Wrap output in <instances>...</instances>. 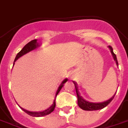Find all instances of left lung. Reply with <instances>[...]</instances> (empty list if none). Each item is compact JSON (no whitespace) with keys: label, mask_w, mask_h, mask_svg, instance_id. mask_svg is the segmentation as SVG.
Listing matches in <instances>:
<instances>
[{"label":"left lung","mask_w":128,"mask_h":128,"mask_svg":"<svg viewBox=\"0 0 128 128\" xmlns=\"http://www.w3.org/2000/svg\"><path fill=\"white\" fill-rule=\"evenodd\" d=\"M108 48L111 50V52H112V55H113V57L114 59V60L116 61V63L117 64V65L118 66V61H117V58H116V55L114 51H113V48H112V46H108ZM74 85H75L76 88V94H77V97H78V104L79 107L81 108L83 110H86V111H95V110H99V109H102L103 108L106 107L107 106L108 104H109L114 99V97L115 96L116 93L114 94V95L111 98L109 99L108 100L106 101V102H100V103H93V102H88V101L85 100L83 98H82L80 94H79L78 92V86H77V84L76 82H74Z\"/></svg>","instance_id":"obj_1"}]
</instances>
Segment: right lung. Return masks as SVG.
<instances>
[{
    "instance_id": "right-lung-1",
    "label": "right lung",
    "mask_w": 128,
    "mask_h": 128,
    "mask_svg": "<svg viewBox=\"0 0 128 128\" xmlns=\"http://www.w3.org/2000/svg\"><path fill=\"white\" fill-rule=\"evenodd\" d=\"M38 46L39 45H38V43L37 42V40H36V39L33 40H31V41H30L29 42H28L27 44H26V45L24 46V48L22 49V50H21L20 52L19 53H17L16 57H15V59H14V62H16V61L20 57H22V56H23V55L25 54H26V53H28V52H30V51H31V50H33L37 48ZM67 80H68L67 78L64 79V80L62 81V82L60 84V86H59V88H58V89H57V91L56 92L55 98H56V97H57V95L58 94V93L60 92V90L62 88V87H63V86H64V83L66 82ZM54 107H55V99L54 100L53 104H52V105H51L48 108H47L46 110H45V111H42V112H29V111H27V110L24 109V108H22V109L24 112H26L27 114L31 116H34V117H42V116L48 115V114H50V113H52V112L54 111Z\"/></svg>"
}]
</instances>
